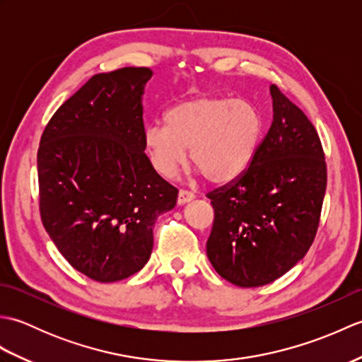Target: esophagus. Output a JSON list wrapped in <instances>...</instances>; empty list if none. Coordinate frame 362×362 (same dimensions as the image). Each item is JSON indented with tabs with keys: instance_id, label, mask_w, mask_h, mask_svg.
<instances>
[{
	"instance_id": "1",
	"label": "esophagus",
	"mask_w": 362,
	"mask_h": 362,
	"mask_svg": "<svg viewBox=\"0 0 362 362\" xmlns=\"http://www.w3.org/2000/svg\"><path fill=\"white\" fill-rule=\"evenodd\" d=\"M194 197H196L194 193H191V191L180 189V191H179V197H177V204L183 205V204H187V202H189V201H193Z\"/></svg>"
}]
</instances>
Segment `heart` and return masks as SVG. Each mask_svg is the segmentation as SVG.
I'll use <instances>...</instances> for the list:
<instances>
[{"label":"heart","instance_id":"heart-1","mask_svg":"<svg viewBox=\"0 0 362 362\" xmlns=\"http://www.w3.org/2000/svg\"><path fill=\"white\" fill-rule=\"evenodd\" d=\"M263 134L258 107L247 99L199 95L165 113V126L144 130V149L153 169L171 179L189 158L213 183L243 175L255 157Z\"/></svg>","mask_w":362,"mask_h":362}]
</instances>
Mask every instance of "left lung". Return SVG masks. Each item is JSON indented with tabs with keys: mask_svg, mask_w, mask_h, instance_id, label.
<instances>
[{
	"mask_svg": "<svg viewBox=\"0 0 362 362\" xmlns=\"http://www.w3.org/2000/svg\"><path fill=\"white\" fill-rule=\"evenodd\" d=\"M274 118L244 174L213 189L206 255L241 288L272 283L305 257L316 238L327 163L311 121L276 86Z\"/></svg>",
	"mask_w": 362,
	"mask_h": 362,
	"instance_id": "left-lung-1",
	"label": "left lung"
}]
</instances>
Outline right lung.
<instances>
[{
    "label": "right lung",
    "mask_w": 362,
    "mask_h": 362,
    "mask_svg": "<svg viewBox=\"0 0 362 362\" xmlns=\"http://www.w3.org/2000/svg\"><path fill=\"white\" fill-rule=\"evenodd\" d=\"M151 78L144 66L95 74L52 115L38 146L45 230L76 271L101 283L144 267L153 224L179 194L144 153Z\"/></svg>",
    "instance_id": "obj_1"
}]
</instances>
